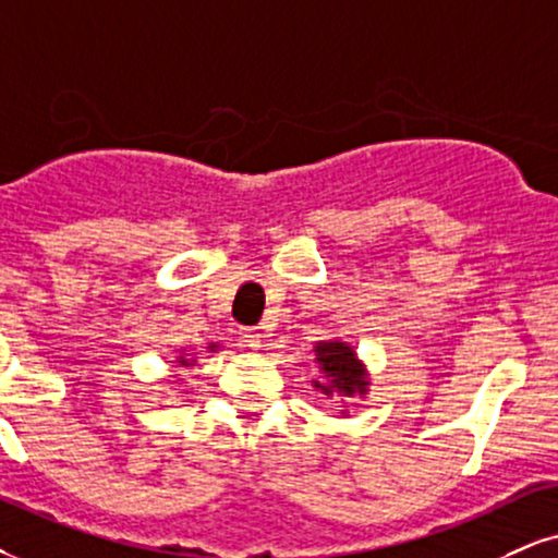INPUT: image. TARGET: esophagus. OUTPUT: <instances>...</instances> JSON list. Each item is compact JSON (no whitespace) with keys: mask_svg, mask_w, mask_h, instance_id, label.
Instances as JSON below:
<instances>
[{"mask_svg":"<svg viewBox=\"0 0 558 558\" xmlns=\"http://www.w3.org/2000/svg\"><path fill=\"white\" fill-rule=\"evenodd\" d=\"M260 341H264V333H260L258 328H245V331H240V343L247 349H258Z\"/></svg>","mask_w":558,"mask_h":558,"instance_id":"obj_1","label":"esophagus"}]
</instances>
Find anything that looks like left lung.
<instances>
[{"mask_svg": "<svg viewBox=\"0 0 558 558\" xmlns=\"http://www.w3.org/2000/svg\"><path fill=\"white\" fill-rule=\"evenodd\" d=\"M315 360L320 364V373L326 375L328 383L315 380V388L320 393L333 396V390H339L343 396L367 393V377H364L362 362L356 360L354 349L347 347L343 341H320L315 347Z\"/></svg>", "mask_w": 558, "mask_h": 558, "instance_id": "obj_1", "label": "left lung"}]
</instances>
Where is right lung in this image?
<instances>
[{
	"label": "right lung",
	"instance_id": "right-lung-1",
	"mask_svg": "<svg viewBox=\"0 0 558 558\" xmlns=\"http://www.w3.org/2000/svg\"><path fill=\"white\" fill-rule=\"evenodd\" d=\"M209 349H211V352H215V343H211V347H209ZM178 362H181V364H191L189 360H183V356H181V360H178Z\"/></svg>",
	"mask_w": 558,
	"mask_h": 558
}]
</instances>
